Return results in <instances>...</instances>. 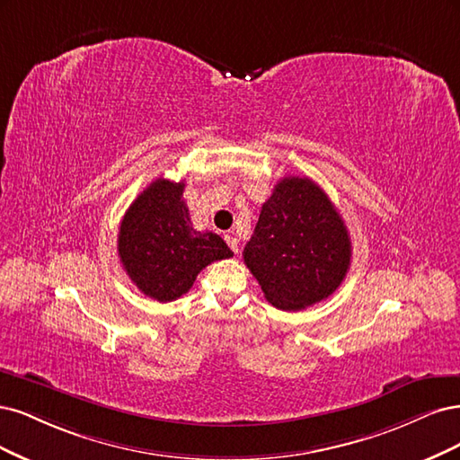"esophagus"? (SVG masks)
I'll use <instances>...</instances> for the list:
<instances>
[{
    "mask_svg": "<svg viewBox=\"0 0 460 460\" xmlns=\"http://www.w3.org/2000/svg\"><path fill=\"white\" fill-rule=\"evenodd\" d=\"M226 243L229 244V248L234 252V254H239V239L233 234H226Z\"/></svg>",
    "mask_w": 460,
    "mask_h": 460,
    "instance_id": "34e87169",
    "label": "esophagus"
}]
</instances>
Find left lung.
<instances>
[{
  "label": "left lung",
  "instance_id": "1",
  "mask_svg": "<svg viewBox=\"0 0 460 460\" xmlns=\"http://www.w3.org/2000/svg\"><path fill=\"white\" fill-rule=\"evenodd\" d=\"M243 258L265 300L279 309L314 305L342 285L351 241L324 190L309 177H285L263 202Z\"/></svg>",
  "mask_w": 460,
  "mask_h": 460
}]
</instances>
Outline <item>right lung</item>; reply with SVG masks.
<instances>
[{"mask_svg":"<svg viewBox=\"0 0 460 460\" xmlns=\"http://www.w3.org/2000/svg\"><path fill=\"white\" fill-rule=\"evenodd\" d=\"M183 189L158 177L131 202L118 233L122 268L158 302L181 298L206 265L233 256L219 234L192 227Z\"/></svg>","mask_w":460,"mask_h":460,"instance_id":"obj_1","label":"right lung"}]
</instances>
